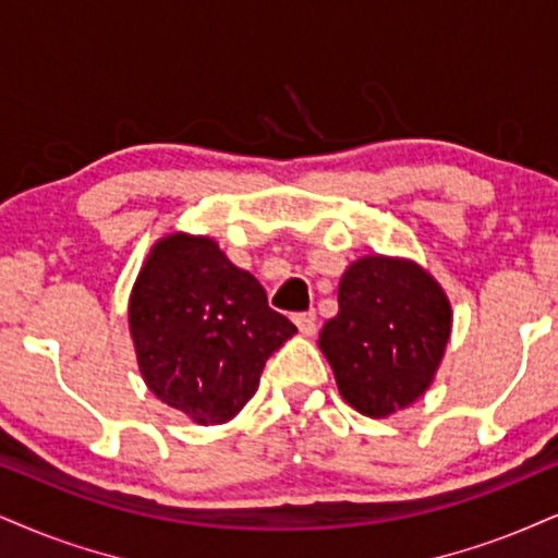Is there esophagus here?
<instances>
[{"label": "esophagus", "mask_w": 558, "mask_h": 558, "mask_svg": "<svg viewBox=\"0 0 558 558\" xmlns=\"http://www.w3.org/2000/svg\"><path fill=\"white\" fill-rule=\"evenodd\" d=\"M294 323H298L302 336H315V315L313 313L294 315Z\"/></svg>", "instance_id": "esophagus-1"}]
</instances>
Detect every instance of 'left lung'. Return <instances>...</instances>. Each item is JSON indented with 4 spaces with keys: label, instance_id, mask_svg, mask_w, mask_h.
<instances>
[{
    "label": "left lung",
    "instance_id": "8db88e82",
    "mask_svg": "<svg viewBox=\"0 0 558 558\" xmlns=\"http://www.w3.org/2000/svg\"><path fill=\"white\" fill-rule=\"evenodd\" d=\"M452 307L439 281L411 258L362 256L339 281V313L318 347L339 393L369 418L418 401L442 364Z\"/></svg>",
    "mask_w": 558,
    "mask_h": 558
}]
</instances>
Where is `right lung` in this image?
<instances>
[{
  "instance_id": "right-lung-1",
  "label": "right lung",
  "mask_w": 558,
  "mask_h": 558,
  "mask_svg": "<svg viewBox=\"0 0 558 558\" xmlns=\"http://www.w3.org/2000/svg\"><path fill=\"white\" fill-rule=\"evenodd\" d=\"M144 385L198 426L227 424L258 390L264 364L298 333L264 287L209 235L175 230L149 247L129 298Z\"/></svg>"
}]
</instances>
